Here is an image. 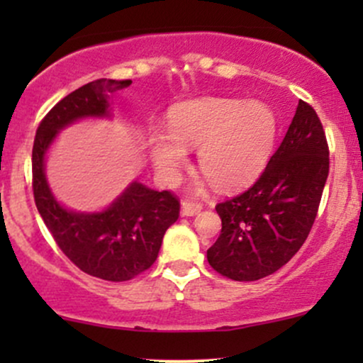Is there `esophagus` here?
I'll return each mask as SVG.
<instances>
[{
  "label": "esophagus",
  "instance_id": "1",
  "mask_svg": "<svg viewBox=\"0 0 363 363\" xmlns=\"http://www.w3.org/2000/svg\"><path fill=\"white\" fill-rule=\"evenodd\" d=\"M201 210H203L201 203L191 201V199H186V201H182V215L194 216V215H198Z\"/></svg>",
  "mask_w": 363,
  "mask_h": 363
}]
</instances>
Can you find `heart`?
Segmentation results:
<instances>
[{
    "label": "heart",
    "instance_id": "heart-1",
    "mask_svg": "<svg viewBox=\"0 0 363 363\" xmlns=\"http://www.w3.org/2000/svg\"><path fill=\"white\" fill-rule=\"evenodd\" d=\"M172 133L150 135L158 172L172 181L187 158V148L199 147L198 165L223 189L254 181L272 155L278 135L274 111L262 102L234 99H199L179 104L169 114Z\"/></svg>",
    "mask_w": 363,
    "mask_h": 363
}]
</instances>
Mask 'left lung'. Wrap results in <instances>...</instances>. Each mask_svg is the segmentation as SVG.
<instances>
[{
    "mask_svg": "<svg viewBox=\"0 0 363 363\" xmlns=\"http://www.w3.org/2000/svg\"><path fill=\"white\" fill-rule=\"evenodd\" d=\"M329 174L323 123L298 101L289 131L257 181L218 203L222 232L208 249L211 268L235 281H256L286 264L306 242Z\"/></svg>",
    "mask_w": 363,
    "mask_h": 363,
    "instance_id": "8db88e82",
    "label": "left lung"
}]
</instances>
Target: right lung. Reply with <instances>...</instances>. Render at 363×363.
<instances>
[{
	"label": "right lung",
	"instance_id": "right-lung-1",
	"mask_svg": "<svg viewBox=\"0 0 363 363\" xmlns=\"http://www.w3.org/2000/svg\"><path fill=\"white\" fill-rule=\"evenodd\" d=\"M129 85L131 80L101 78L66 95L40 121L32 148V189L45 227L77 268L107 281L133 280L155 262L181 201L170 191L158 193L133 182L101 213H73L49 191L44 157L60 129L86 116H107L109 94Z\"/></svg>",
	"mask_w": 363,
	"mask_h": 363
}]
</instances>
